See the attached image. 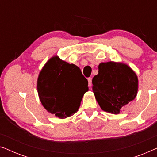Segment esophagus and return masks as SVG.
Here are the masks:
<instances>
[{
    "label": "esophagus",
    "instance_id": "obj_1",
    "mask_svg": "<svg viewBox=\"0 0 157 157\" xmlns=\"http://www.w3.org/2000/svg\"><path fill=\"white\" fill-rule=\"evenodd\" d=\"M88 82H89V86L91 87L92 84V78H91V77L88 78Z\"/></svg>",
    "mask_w": 157,
    "mask_h": 157
}]
</instances>
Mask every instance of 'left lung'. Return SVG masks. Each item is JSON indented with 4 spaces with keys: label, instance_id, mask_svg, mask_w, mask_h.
<instances>
[{
    "label": "left lung",
    "instance_id": "8db88e82",
    "mask_svg": "<svg viewBox=\"0 0 157 157\" xmlns=\"http://www.w3.org/2000/svg\"><path fill=\"white\" fill-rule=\"evenodd\" d=\"M94 94L102 110L118 114L134 100L138 91V78L126 64L109 61L98 65L93 78Z\"/></svg>",
    "mask_w": 157,
    "mask_h": 157
}]
</instances>
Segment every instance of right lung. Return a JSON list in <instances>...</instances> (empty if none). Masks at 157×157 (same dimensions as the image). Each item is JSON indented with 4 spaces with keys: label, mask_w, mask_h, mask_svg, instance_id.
<instances>
[{
    "label": "right lung",
    "mask_w": 157,
    "mask_h": 157,
    "mask_svg": "<svg viewBox=\"0 0 157 157\" xmlns=\"http://www.w3.org/2000/svg\"><path fill=\"white\" fill-rule=\"evenodd\" d=\"M37 89L44 108L59 119H65L78 111L89 87L78 66L54 56L40 71Z\"/></svg>",
    "instance_id": "obj_1"
}]
</instances>
